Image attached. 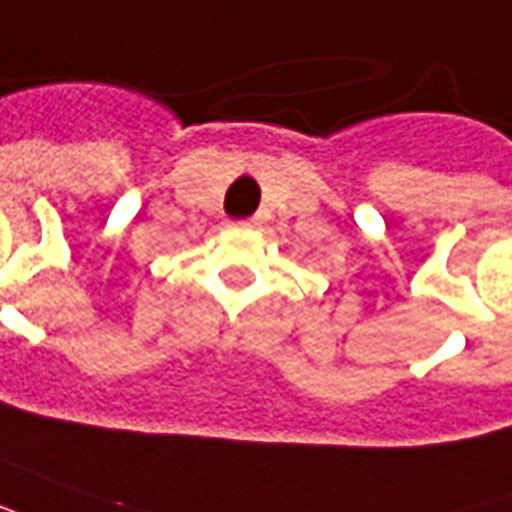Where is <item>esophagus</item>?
Wrapping results in <instances>:
<instances>
[{
  "instance_id": "34e87169",
  "label": "esophagus",
  "mask_w": 512,
  "mask_h": 512,
  "mask_svg": "<svg viewBox=\"0 0 512 512\" xmlns=\"http://www.w3.org/2000/svg\"><path fill=\"white\" fill-rule=\"evenodd\" d=\"M238 227H243V229H252V227H257V218H249V221H241V224H238Z\"/></svg>"
}]
</instances>
